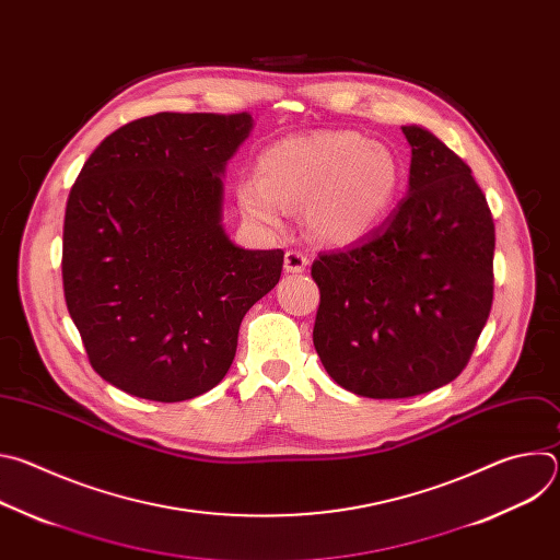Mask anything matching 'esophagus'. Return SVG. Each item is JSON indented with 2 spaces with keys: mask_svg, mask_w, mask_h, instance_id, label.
<instances>
[{
  "mask_svg": "<svg viewBox=\"0 0 560 560\" xmlns=\"http://www.w3.org/2000/svg\"><path fill=\"white\" fill-rule=\"evenodd\" d=\"M283 266L288 272H303L310 266V259L301 250H288L283 257Z\"/></svg>",
  "mask_w": 560,
  "mask_h": 560,
  "instance_id": "34e87169",
  "label": "esophagus"
}]
</instances>
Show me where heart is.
<instances>
[{"label": "heart", "instance_id": "obj_1", "mask_svg": "<svg viewBox=\"0 0 560 560\" xmlns=\"http://www.w3.org/2000/svg\"><path fill=\"white\" fill-rule=\"evenodd\" d=\"M401 186V164L389 145L357 130L290 135L259 154V177L238 184L242 210L279 228L283 208H301L318 242L350 244L389 210Z\"/></svg>", "mask_w": 560, "mask_h": 560}]
</instances>
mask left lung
I'll list each match as a JSON object with an SVG mask.
<instances>
[{
	"instance_id": "8db88e82",
	"label": "left lung",
	"mask_w": 560,
	"mask_h": 560,
	"mask_svg": "<svg viewBox=\"0 0 560 560\" xmlns=\"http://www.w3.org/2000/svg\"><path fill=\"white\" fill-rule=\"evenodd\" d=\"M410 192L361 242L322 253L312 341L328 374L370 398H408L454 381L494 299V219L469 166L404 126Z\"/></svg>"
}]
</instances>
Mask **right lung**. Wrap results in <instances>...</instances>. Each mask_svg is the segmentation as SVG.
Here are the masks:
<instances>
[{
	"mask_svg": "<svg viewBox=\"0 0 560 560\" xmlns=\"http://www.w3.org/2000/svg\"><path fill=\"white\" fill-rule=\"evenodd\" d=\"M253 117L156 113L108 135L63 217V296L93 370L177 404L230 370L246 312L281 277L283 250L236 248L221 173Z\"/></svg>",
	"mask_w": 560,
	"mask_h": 560,
	"instance_id": "add662e5",
	"label": "right lung"
}]
</instances>
